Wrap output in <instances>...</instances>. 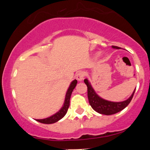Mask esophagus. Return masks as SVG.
Instances as JSON below:
<instances>
[{"label": "esophagus", "instance_id": "34e87169", "mask_svg": "<svg viewBox=\"0 0 150 150\" xmlns=\"http://www.w3.org/2000/svg\"><path fill=\"white\" fill-rule=\"evenodd\" d=\"M76 79L79 81H82L84 79V77H85V72L83 71H80L77 73L76 74Z\"/></svg>", "mask_w": 150, "mask_h": 150}]
</instances>
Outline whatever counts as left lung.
I'll return each instance as SVG.
<instances>
[{
	"label": "left lung",
	"instance_id": "8db88e82",
	"mask_svg": "<svg viewBox=\"0 0 150 150\" xmlns=\"http://www.w3.org/2000/svg\"><path fill=\"white\" fill-rule=\"evenodd\" d=\"M112 48L114 49H120V47L115 46H112ZM84 82L87 86L88 99H89V102L92 108L96 112H98V113L106 115L115 114L117 112L124 109L132 100L135 89H136V88H135L132 95L126 100H124L123 102H111L100 97L96 93L93 88L92 87L89 80L86 79L84 80Z\"/></svg>",
	"mask_w": 150,
	"mask_h": 150
}]
</instances>
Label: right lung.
<instances>
[{
  "label": "right lung",
  "instance_id": "right-lung-1",
  "mask_svg": "<svg viewBox=\"0 0 150 150\" xmlns=\"http://www.w3.org/2000/svg\"><path fill=\"white\" fill-rule=\"evenodd\" d=\"M77 84L76 80H74V81L70 83V85L68 87V89L65 94V98L64 100V103L62 107L61 108V109L59 110L58 112H57L56 113L52 115V116L49 117L42 119V120H35L38 122L42 123V124H54V123L58 122L59 120H60L62 119L63 117L65 115V114L67 113V110L69 106V100H70V97L72 93L73 90L74 89Z\"/></svg>",
  "mask_w": 150,
  "mask_h": 150
}]
</instances>
